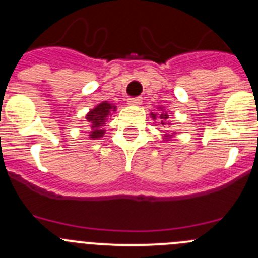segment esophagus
Listing matches in <instances>:
<instances>
[{"label": "esophagus", "mask_w": 258, "mask_h": 258, "mask_svg": "<svg viewBox=\"0 0 258 258\" xmlns=\"http://www.w3.org/2000/svg\"><path fill=\"white\" fill-rule=\"evenodd\" d=\"M141 103H142L141 97H138V98H131V100L127 101V105H131V106H139Z\"/></svg>", "instance_id": "1"}]
</instances>
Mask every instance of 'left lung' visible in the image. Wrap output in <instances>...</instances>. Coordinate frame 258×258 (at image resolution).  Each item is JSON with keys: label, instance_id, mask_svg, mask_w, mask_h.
Returning a JSON list of instances; mask_svg holds the SVG:
<instances>
[{"label": "left lung", "instance_id": "8db88e82", "mask_svg": "<svg viewBox=\"0 0 258 258\" xmlns=\"http://www.w3.org/2000/svg\"><path fill=\"white\" fill-rule=\"evenodd\" d=\"M158 112H151V119L153 120V121H156L157 120L158 122L161 125H164V126H170L171 125V122L169 121L170 116H171V113L170 111H166L165 110V107H162V106H160V107L157 108ZM175 132H172V133H166L162 136V138H164V141H171L172 137H175Z\"/></svg>", "mask_w": 258, "mask_h": 258}]
</instances>
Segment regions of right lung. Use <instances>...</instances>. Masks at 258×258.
I'll return each mask as SVG.
<instances>
[{"label":"right lung","instance_id":"1","mask_svg":"<svg viewBox=\"0 0 258 258\" xmlns=\"http://www.w3.org/2000/svg\"><path fill=\"white\" fill-rule=\"evenodd\" d=\"M115 111H116V106L113 103H110L108 101H103L87 112L86 121L91 127V131L88 132L89 138L100 139L105 136L106 121H107L111 113L115 112Z\"/></svg>","mask_w":258,"mask_h":258}]
</instances>
